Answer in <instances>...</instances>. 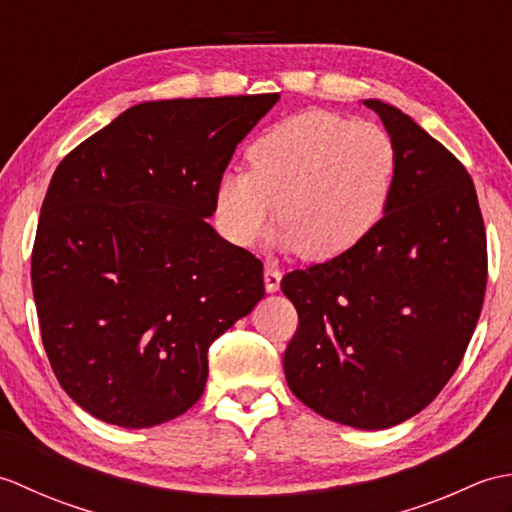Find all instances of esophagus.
<instances>
[{"instance_id": "1", "label": "esophagus", "mask_w": 512, "mask_h": 512, "mask_svg": "<svg viewBox=\"0 0 512 512\" xmlns=\"http://www.w3.org/2000/svg\"><path fill=\"white\" fill-rule=\"evenodd\" d=\"M264 281H266V290L268 292H277L281 284V270L275 264H266L264 268Z\"/></svg>"}]
</instances>
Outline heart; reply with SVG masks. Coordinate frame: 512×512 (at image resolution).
<instances>
[{
    "mask_svg": "<svg viewBox=\"0 0 512 512\" xmlns=\"http://www.w3.org/2000/svg\"><path fill=\"white\" fill-rule=\"evenodd\" d=\"M248 171L215 184V215L235 244H255L277 217L279 242L325 262L383 220L398 180V149L383 127L308 110L268 127L246 151Z\"/></svg>",
    "mask_w": 512,
    "mask_h": 512,
    "instance_id": "obj_1",
    "label": "heart"
}]
</instances>
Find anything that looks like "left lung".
Here are the masks:
<instances>
[{"mask_svg":"<svg viewBox=\"0 0 512 512\" xmlns=\"http://www.w3.org/2000/svg\"><path fill=\"white\" fill-rule=\"evenodd\" d=\"M363 103L398 149L396 189L361 244L281 279L299 314L284 372L323 418L389 429L462 363L484 303L486 231L462 162L398 107Z\"/></svg>","mask_w":512,"mask_h":512,"instance_id":"1","label":"left lung"}]
</instances>
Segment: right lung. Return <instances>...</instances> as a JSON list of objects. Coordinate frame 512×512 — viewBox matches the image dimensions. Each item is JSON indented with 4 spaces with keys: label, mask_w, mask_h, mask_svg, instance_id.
<instances>
[{
    "label": "right lung",
    "mask_w": 512,
    "mask_h": 512,
    "mask_svg": "<svg viewBox=\"0 0 512 512\" xmlns=\"http://www.w3.org/2000/svg\"><path fill=\"white\" fill-rule=\"evenodd\" d=\"M279 94L149 101L65 156L41 206L32 295L59 385L94 418L156 427L200 400L209 347L264 297L215 233V184Z\"/></svg>",
    "instance_id": "right-lung-1"
}]
</instances>
